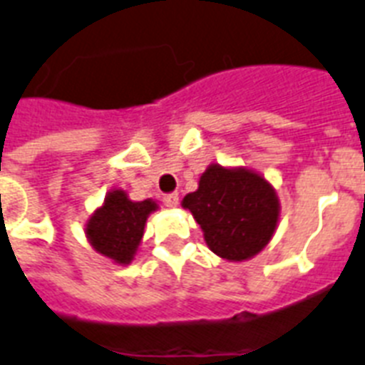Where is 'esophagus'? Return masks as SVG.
Masks as SVG:
<instances>
[{
	"label": "esophagus",
	"mask_w": 365,
	"mask_h": 365,
	"mask_svg": "<svg viewBox=\"0 0 365 365\" xmlns=\"http://www.w3.org/2000/svg\"><path fill=\"white\" fill-rule=\"evenodd\" d=\"M162 201H164V205L170 208H175L177 205H179V194H166L164 197H162Z\"/></svg>",
	"instance_id": "esophagus-1"
}]
</instances>
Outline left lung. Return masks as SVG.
Here are the masks:
<instances>
[{"mask_svg":"<svg viewBox=\"0 0 365 365\" xmlns=\"http://www.w3.org/2000/svg\"><path fill=\"white\" fill-rule=\"evenodd\" d=\"M217 257L242 262L260 253L279 221V199L264 177L245 168L210 164L199 188L182 199Z\"/></svg>","mask_w":365,"mask_h":365,"instance_id":"obj_1","label":"left lung"}]
</instances>
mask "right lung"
Listing matches in <instances>:
<instances>
[{
	"label": "right lung",
	"mask_w": 365,
	"mask_h": 365,
	"mask_svg": "<svg viewBox=\"0 0 365 365\" xmlns=\"http://www.w3.org/2000/svg\"><path fill=\"white\" fill-rule=\"evenodd\" d=\"M157 208L151 199L130 201L123 190H112L86 223V238L103 257L129 264L144 236L145 220Z\"/></svg>",
	"instance_id": "add662e5"
}]
</instances>
